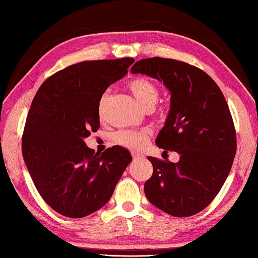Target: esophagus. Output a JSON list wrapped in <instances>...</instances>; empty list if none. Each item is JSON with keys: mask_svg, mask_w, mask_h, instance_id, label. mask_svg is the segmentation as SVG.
<instances>
[{"mask_svg": "<svg viewBox=\"0 0 258 258\" xmlns=\"http://www.w3.org/2000/svg\"><path fill=\"white\" fill-rule=\"evenodd\" d=\"M132 157H133L134 160L145 158V156H143L142 154H140V152H138V151H132Z\"/></svg>", "mask_w": 258, "mask_h": 258, "instance_id": "obj_1", "label": "esophagus"}]
</instances>
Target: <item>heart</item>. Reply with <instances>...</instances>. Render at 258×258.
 I'll return each mask as SVG.
<instances>
[{
	"label": "heart",
	"instance_id": "obj_1",
	"mask_svg": "<svg viewBox=\"0 0 258 258\" xmlns=\"http://www.w3.org/2000/svg\"><path fill=\"white\" fill-rule=\"evenodd\" d=\"M128 89L133 93L134 98L138 100V102L146 109V110H151L157 102H158L160 97V90L154 82L148 80V78H135L131 81L128 84ZM108 94L104 92L101 98L99 100L98 111L99 115H102L104 103L107 101ZM149 139V133L147 131H137V130H123L119 131L115 134L113 140L117 145L124 148H127L131 150H139L142 147L146 146Z\"/></svg>",
	"mask_w": 258,
	"mask_h": 258
}]
</instances>
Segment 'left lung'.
Returning <instances> with one entry per match:
<instances>
[{
  "instance_id": "obj_1",
  "label": "left lung",
  "mask_w": 258,
  "mask_h": 258,
  "mask_svg": "<svg viewBox=\"0 0 258 258\" xmlns=\"http://www.w3.org/2000/svg\"><path fill=\"white\" fill-rule=\"evenodd\" d=\"M131 73L157 78L169 90L171 109L156 143L180 155L176 164L148 157L154 173L145 183L147 198L172 216L195 215L220 192L237 151L224 95L211 76L183 61L147 58L135 62Z\"/></svg>"
}]
</instances>
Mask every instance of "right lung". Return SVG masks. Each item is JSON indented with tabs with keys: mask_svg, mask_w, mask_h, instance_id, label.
Listing matches in <instances>:
<instances>
[{
	"mask_svg": "<svg viewBox=\"0 0 258 258\" xmlns=\"http://www.w3.org/2000/svg\"><path fill=\"white\" fill-rule=\"evenodd\" d=\"M133 58L83 61L43 83L26 119L23 156L38 194L61 215H90L108 203L132 161L119 146L95 154L84 142L100 127L99 100Z\"/></svg>",
	"mask_w": 258,
	"mask_h": 258,
	"instance_id": "right-lung-1",
	"label": "right lung"
}]
</instances>
